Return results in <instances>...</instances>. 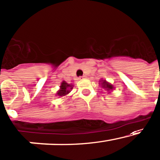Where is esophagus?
<instances>
[{
    "label": "esophagus",
    "mask_w": 160,
    "mask_h": 160,
    "mask_svg": "<svg viewBox=\"0 0 160 160\" xmlns=\"http://www.w3.org/2000/svg\"><path fill=\"white\" fill-rule=\"evenodd\" d=\"M84 78H85V77L83 76V77H80L78 79H79V80H82V79H84Z\"/></svg>",
    "instance_id": "34e87169"
}]
</instances>
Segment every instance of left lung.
I'll use <instances>...</instances> for the list:
<instances>
[{"label":"left lung","mask_w":160,"mask_h":160,"mask_svg":"<svg viewBox=\"0 0 160 160\" xmlns=\"http://www.w3.org/2000/svg\"><path fill=\"white\" fill-rule=\"evenodd\" d=\"M100 83H101L100 84L102 85V88L107 89V90L112 91V89H114L113 86H112L111 83H108V82H107L106 80H102V82L100 81Z\"/></svg>","instance_id":"8db88e82"}]
</instances>
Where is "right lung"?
<instances>
[{
	"label": "right lung",
	"mask_w": 160,
	"mask_h": 160,
	"mask_svg": "<svg viewBox=\"0 0 160 160\" xmlns=\"http://www.w3.org/2000/svg\"><path fill=\"white\" fill-rule=\"evenodd\" d=\"M72 89H73V85L68 84V83H66L65 81H63L62 83H61L60 89L57 92V95L58 96H61V97L65 96L66 95H68L70 92H71Z\"/></svg>",
	"instance_id": "1"
}]
</instances>
